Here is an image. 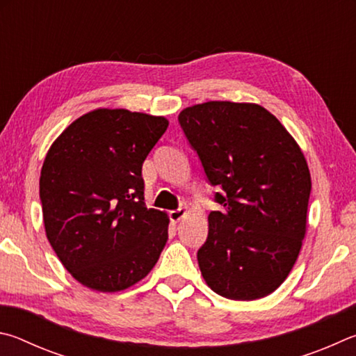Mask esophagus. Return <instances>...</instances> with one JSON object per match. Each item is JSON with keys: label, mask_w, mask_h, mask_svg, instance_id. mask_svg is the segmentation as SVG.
<instances>
[{"label": "esophagus", "mask_w": 356, "mask_h": 356, "mask_svg": "<svg viewBox=\"0 0 356 356\" xmlns=\"http://www.w3.org/2000/svg\"><path fill=\"white\" fill-rule=\"evenodd\" d=\"M186 213H188V211H186L184 208H178V209H173V211H170V220L173 222V223H177V222H179L183 219V217L186 216Z\"/></svg>", "instance_id": "esophagus-1"}]
</instances>
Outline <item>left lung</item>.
Segmentation results:
<instances>
[{"instance_id": "obj_1", "label": "left lung", "mask_w": 356, "mask_h": 356, "mask_svg": "<svg viewBox=\"0 0 356 356\" xmlns=\"http://www.w3.org/2000/svg\"><path fill=\"white\" fill-rule=\"evenodd\" d=\"M222 211L208 216L197 253L211 289L232 300L272 294L294 267L307 233L311 175L275 115L254 103L208 102L178 115Z\"/></svg>"}]
</instances>
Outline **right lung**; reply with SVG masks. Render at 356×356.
I'll return each instance as SVG.
<instances>
[{
	"label": "right lung",
	"mask_w": 356,
	"mask_h": 356,
	"mask_svg": "<svg viewBox=\"0 0 356 356\" xmlns=\"http://www.w3.org/2000/svg\"><path fill=\"white\" fill-rule=\"evenodd\" d=\"M168 120L95 109L49 147L40 172L47 238L72 277L117 292L145 278L168 239V217L143 203L142 164Z\"/></svg>",
	"instance_id": "add662e5"
}]
</instances>
